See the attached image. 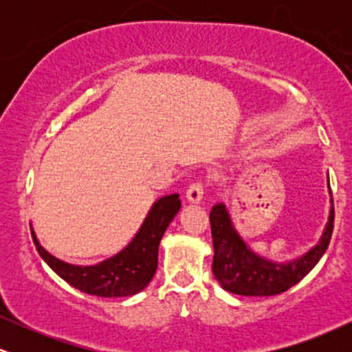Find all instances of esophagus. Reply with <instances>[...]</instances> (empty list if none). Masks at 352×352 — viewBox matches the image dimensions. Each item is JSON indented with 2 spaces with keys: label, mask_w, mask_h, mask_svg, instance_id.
Returning <instances> with one entry per match:
<instances>
[{
  "label": "esophagus",
  "mask_w": 352,
  "mask_h": 352,
  "mask_svg": "<svg viewBox=\"0 0 352 352\" xmlns=\"http://www.w3.org/2000/svg\"><path fill=\"white\" fill-rule=\"evenodd\" d=\"M205 195V184L204 182H193L187 188V200L192 204H199Z\"/></svg>",
  "instance_id": "34e87169"
}]
</instances>
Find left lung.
<instances>
[{"label":"left lung","mask_w":352,"mask_h":352,"mask_svg":"<svg viewBox=\"0 0 352 352\" xmlns=\"http://www.w3.org/2000/svg\"><path fill=\"white\" fill-rule=\"evenodd\" d=\"M210 227L215 250L212 270L221 288L241 296H273L300 283L321 260L333 235L334 207L321 241L301 258L285 265L273 263L253 253L238 236L225 205L218 204L212 208Z\"/></svg>","instance_id":"obj_1"}]
</instances>
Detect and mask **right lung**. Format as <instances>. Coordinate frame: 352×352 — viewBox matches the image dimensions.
Wrapping results in <instances>:
<instances>
[{
    "mask_svg": "<svg viewBox=\"0 0 352 352\" xmlns=\"http://www.w3.org/2000/svg\"><path fill=\"white\" fill-rule=\"evenodd\" d=\"M180 199L177 193L159 199L153 204L144 225L140 227L131 245H127L116 256L94 266H74L58 260L36 240V250L41 258L58 273L64 281L78 288L79 292L100 298H122L142 292L151 283L157 270L159 243L162 240L173 217L180 210Z\"/></svg>",
    "mask_w": 352,
    "mask_h": 352,
    "instance_id": "add662e5",
    "label": "right lung"
}]
</instances>
